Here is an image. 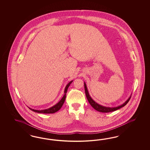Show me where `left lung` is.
I'll use <instances>...</instances> for the list:
<instances>
[{
    "instance_id": "obj_1",
    "label": "left lung",
    "mask_w": 150,
    "mask_h": 150,
    "mask_svg": "<svg viewBox=\"0 0 150 150\" xmlns=\"http://www.w3.org/2000/svg\"><path fill=\"white\" fill-rule=\"evenodd\" d=\"M84 87H85V94L86 96L87 99L88 100V102L90 103V104L91 105V106L96 109V110L100 112H102V113H109L111 112H113L115 110H117L118 109H120L121 108H122L123 107H124L125 105L127 104L128 102L129 101V100H130L131 98V96L129 97V98L127 99L124 103L122 105H120L118 107H105L103 106L102 105H99L98 103H97V102H96L94 100H93L91 98V96L89 95L88 91L87 90V88L86 84V83L84 82Z\"/></svg>"
}]
</instances>
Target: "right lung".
<instances>
[{"mask_svg":"<svg viewBox=\"0 0 150 150\" xmlns=\"http://www.w3.org/2000/svg\"><path fill=\"white\" fill-rule=\"evenodd\" d=\"M73 81V80H72V81L69 82L68 83L67 85V86L65 88V90H64V95L63 97H62V98L60 100L58 103H57L56 105H53V107H50V108L43 109V110H36V109H32V108L28 107L29 109H31V110L35 112L39 113L50 114L54 113L55 112H57L62 108V105H63L65 98H66V93L67 92V90L68 89V87L70 86V85L72 83Z\"/></svg>","mask_w":150,"mask_h":150,"instance_id":"1","label":"right lung"}]
</instances>
